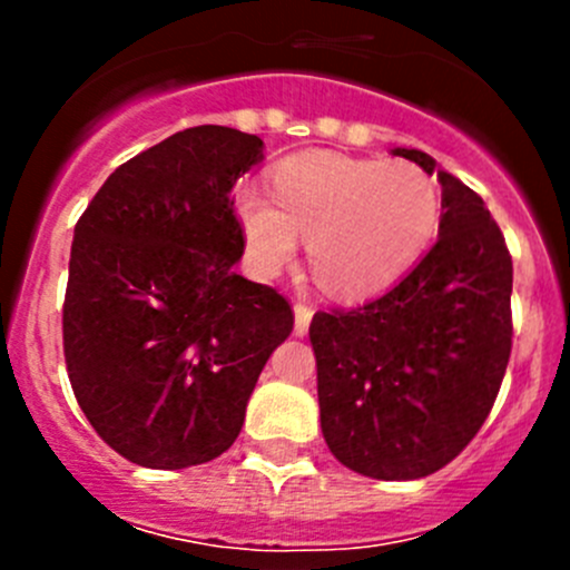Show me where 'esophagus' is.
Returning <instances> with one entry per match:
<instances>
[{
	"label": "esophagus",
	"mask_w": 570,
	"mask_h": 570,
	"mask_svg": "<svg viewBox=\"0 0 570 570\" xmlns=\"http://www.w3.org/2000/svg\"><path fill=\"white\" fill-rule=\"evenodd\" d=\"M314 308L306 306V303H297L295 306V336H306L308 325H312Z\"/></svg>",
	"instance_id": "34e87169"
}]
</instances>
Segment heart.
<instances>
[{
    "label": "heart",
    "mask_w": 570,
    "mask_h": 570,
    "mask_svg": "<svg viewBox=\"0 0 570 570\" xmlns=\"http://www.w3.org/2000/svg\"><path fill=\"white\" fill-rule=\"evenodd\" d=\"M269 195L243 187L234 200L253 264L264 275L281 273L303 237L314 275L338 297L370 295L402 278L441 220L439 189L407 163L297 154L273 170Z\"/></svg>",
    "instance_id": "1"
}]
</instances>
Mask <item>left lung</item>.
Listing matches in <instances>:
<instances>
[{
	"label": "left lung",
	"mask_w": 570,
	"mask_h": 570,
	"mask_svg": "<svg viewBox=\"0 0 570 570\" xmlns=\"http://www.w3.org/2000/svg\"><path fill=\"white\" fill-rule=\"evenodd\" d=\"M392 154L439 176V243L375 301L314 314L308 338L333 458L372 480H419L491 413L513 344V262L474 189L419 148Z\"/></svg>",
	"instance_id": "8db88e82"
}]
</instances>
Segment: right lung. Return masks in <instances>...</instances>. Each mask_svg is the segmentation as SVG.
I'll use <instances>...</instances> for the list:
<instances>
[{"instance_id":"add662e5","label":"right lung","mask_w":570,"mask_h":570,"mask_svg":"<svg viewBox=\"0 0 570 570\" xmlns=\"http://www.w3.org/2000/svg\"><path fill=\"white\" fill-rule=\"evenodd\" d=\"M264 142L193 126L120 165L73 228L62 347L79 407L126 461L209 463L295 317L275 289L237 275L232 189Z\"/></svg>"}]
</instances>
